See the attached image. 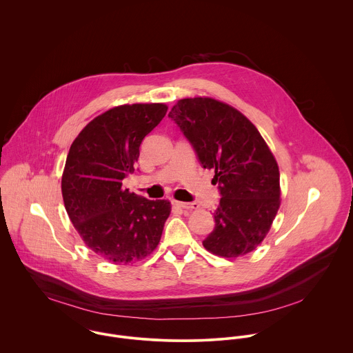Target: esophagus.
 I'll return each instance as SVG.
<instances>
[{"label": "esophagus", "mask_w": 353, "mask_h": 353, "mask_svg": "<svg viewBox=\"0 0 353 353\" xmlns=\"http://www.w3.org/2000/svg\"><path fill=\"white\" fill-rule=\"evenodd\" d=\"M174 205H176L178 208L185 209V210H193V209H197V208H199V203H196V202L174 201Z\"/></svg>", "instance_id": "esophagus-1"}]
</instances>
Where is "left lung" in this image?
I'll return each instance as SVG.
<instances>
[{"instance_id":"obj_1","label":"left lung","mask_w":353,"mask_h":353,"mask_svg":"<svg viewBox=\"0 0 353 353\" xmlns=\"http://www.w3.org/2000/svg\"><path fill=\"white\" fill-rule=\"evenodd\" d=\"M168 117L214 170L220 202L214 228L202 242L208 252L235 258L252 252L266 236L280 208V172L273 153L236 108L212 98L181 99Z\"/></svg>"}]
</instances>
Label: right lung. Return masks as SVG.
<instances>
[{"label": "right lung", "mask_w": 353, "mask_h": 353, "mask_svg": "<svg viewBox=\"0 0 353 353\" xmlns=\"http://www.w3.org/2000/svg\"><path fill=\"white\" fill-rule=\"evenodd\" d=\"M167 108L163 103L114 107L92 119L68 153L61 182L65 209L84 243L112 263L150 255L170 216V201L122 189L123 178L136 170L143 140Z\"/></svg>", "instance_id": "1"}]
</instances>
